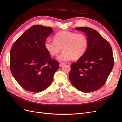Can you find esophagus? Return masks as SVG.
Instances as JSON below:
<instances>
[{"instance_id":"obj_1","label":"esophagus","mask_w":122,"mask_h":122,"mask_svg":"<svg viewBox=\"0 0 122 122\" xmlns=\"http://www.w3.org/2000/svg\"><path fill=\"white\" fill-rule=\"evenodd\" d=\"M64 64H65V63H63V62H60V64H59V66L60 67H62V66H63L64 65Z\"/></svg>"}]
</instances>
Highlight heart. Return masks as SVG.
<instances>
[{
    "label": "heart",
    "mask_w": 122,
    "mask_h": 122,
    "mask_svg": "<svg viewBox=\"0 0 122 122\" xmlns=\"http://www.w3.org/2000/svg\"><path fill=\"white\" fill-rule=\"evenodd\" d=\"M54 40L45 41L44 47L53 56H57L63 49L64 52L58 57L61 61H68L71 58L74 60L80 58L86 53L88 46L87 38L82 33L62 30L55 35Z\"/></svg>",
    "instance_id": "obj_1"
}]
</instances>
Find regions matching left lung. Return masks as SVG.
<instances>
[{
  "label": "left lung",
  "instance_id": "obj_1",
  "mask_svg": "<svg viewBox=\"0 0 122 122\" xmlns=\"http://www.w3.org/2000/svg\"><path fill=\"white\" fill-rule=\"evenodd\" d=\"M85 33L88 46L85 54L71 64L70 81L79 91L91 92L103 86L114 66V57L110 43L95 30L76 28Z\"/></svg>",
  "mask_w": 122,
  "mask_h": 122
}]
</instances>
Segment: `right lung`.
Masks as SVG:
<instances>
[{"instance_id":"right-lung-1","label":"right lung","mask_w":122,"mask_h":122,"mask_svg":"<svg viewBox=\"0 0 122 122\" xmlns=\"http://www.w3.org/2000/svg\"><path fill=\"white\" fill-rule=\"evenodd\" d=\"M51 27L36 25L30 28L13 44L10 50L11 73L25 91L37 93L51 84L58 61L51 58L44 47Z\"/></svg>"}]
</instances>
